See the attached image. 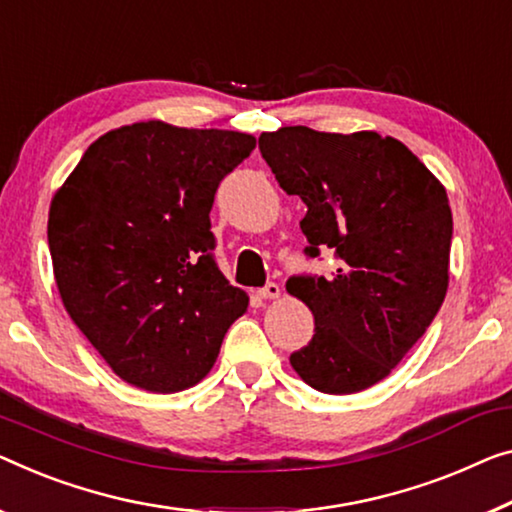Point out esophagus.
I'll return each instance as SVG.
<instances>
[{"mask_svg": "<svg viewBox=\"0 0 512 512\" xmlns=\"http://www.w3.org/2000/svg\"><path fill=\"white\" fill-rule=\"evenodd\" d=\"M278 296H280V285H276V282H269V285L259 289V299H278Z\"/></svg>", "mask_w": 512, "mask_h": 512, "instance_id": "34e87169", "label": "esophagus"}]
</instances>
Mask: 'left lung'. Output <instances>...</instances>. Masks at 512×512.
Segmentation results:
<instances>
[{"label":"left lung","mask_w":512,"mask_h":512,"mask_svg":"<svg viewBox=\"0 0 512 512\" xmlns=\"http://www.w3.org/2000/svg\"><path fill=\"white\" fill-rule=\"evenodd\" d=\"M280 188L308 207L310 259L329 276H292L287 292L315 315V335L289 356L305 384L347 395L370 388L416 345L448 289L453 213L446 188L395 137L285 126L259 135Z\"/></svg>","instance_id":"obj_1"}]
</instances>
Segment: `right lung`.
<instances>
[{
  "label": "right lung",
  "instance_id": "1",
  "mask_svg": "<svg viewBox=\"0 0 512 512\" xmlns=\"http://www.w3.org/2000/svg\"><path fill=\"white\" fill-rule=\"evenodd\" d=\"M253 149L246 133L140 121L98 137L52 197L61 301L128 384L195 386L246 312V292L218 269L209 213Z\"/></svg>",
  "mask_w": 512,
  "mask_h": 512
}]
</instances>
